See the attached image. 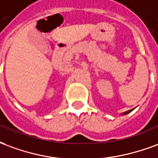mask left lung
Listing matches in <instances>:
<instances>
[{"label": "left lung", "instance_id": "8db88e82", "mask_svg": "<svg viewBox=\"0 0 158 158\" xmlns=\"http://www.w3.org/2000/svg\"><path fill=\"white\" fill-rule=\"evenodd\" d=\"M133 109H131V110H128V111H126V112H125V114H129V113H131V111L133 110Z\"/></svg>", "mask_w": 158, "mask_h": 158}]
</instances>
